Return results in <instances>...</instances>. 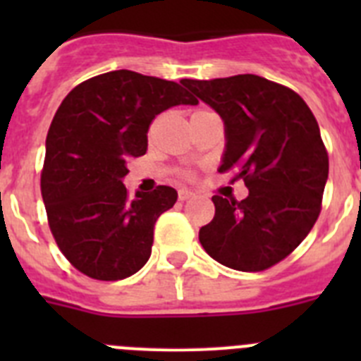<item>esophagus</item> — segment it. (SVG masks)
Wrapping results in <instances>:
<instances>
[{"label": "esophagus", "mask_w": 361, "mask_h": 361, "mask_svg": "<svg viewBox=\"0 0 361 361\" xmlns=\"http://www.w3.org/2000/svg\"><path fill=\"white\" fill-rule=\"evenodd\" d=\"M191 197H195V193H193V191L186 190V188H180V190H178V200H188V199H191Z\"/></svg>", "instance_id": "esophagus-1"}]
</instances>
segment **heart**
Here are the masks:
<instances>
[{"label":"heart","mask_w":361,"mask_h":361,"mask_svg":"<svg viewBox=\"0 0 361 361\" xmlns=\"http://www.w3.org/2000/svg\"><path fill=\"white\" fill-rule=\"evenodd\" d=\"M200 111V110H199ZM186 177H190V173H186Z\"/></svg>","instance_id":"heart-1"}]
</instances>
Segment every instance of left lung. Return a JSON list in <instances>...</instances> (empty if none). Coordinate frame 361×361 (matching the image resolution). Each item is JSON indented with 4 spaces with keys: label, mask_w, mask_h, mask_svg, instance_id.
Masks as SVG:
<instances>
[{
    "label": "left lung",
    "mask_w": 361,
    "mask_h": 361,
    "mask_svg": "<svg viewBox=\"0 0 361 361\" xmlns=\"http://www.w3.org/2000/svg\"><path fill=\"white\" fill-rule=\"evenodd\" d=\"M180 82L222 117L228 142L219 171L250 190L244 200L212 197L215 216L200 228V244L231 269H269L322 212L329 155L317 119L295 90L253 73Z\"/></svg>",
    "instance_id": "left-lung-1"
}]
</instances>
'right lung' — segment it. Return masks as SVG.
I'll return each instance as SVG.
<instances>
[{
    "mask_svg": "<svg viewBox=\"0 0 361 361\" xmlns=\"http://www.w3.org/2000/svg\"><path fill=\"white\" fill-rule=\"evenodd\" d=\"M197 103L178 82L132 70L86 79L63 99L47 135L41 195L57 247L82 275L123 280L148 262L155 222L177 191L157 186L130 199L126 161L146 153L155 116Z\"/></svg>",
    "mask_w": 361,
    "mask_h": 361,
    "instance_id": "obj_1",
    "label": "right lung"
}]
</instances>
